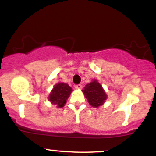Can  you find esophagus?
<instances>
[{
	"mask_svg": "<svg viewBox=\"0 0 156 156\" xmlns=\"http://www.w3.org/2000/svg\"><path fill=\"white\" fill-rule=\"evenodd\" d=\"M75 88H76V89H80L82 88V85L81 84H78V85L75 86Z\"/></svg>",
	"mask_w": 156,
	"mask_h": 156,
	"instance_id": "34e87169",
	"label": "esophagus"
}]
</instances>
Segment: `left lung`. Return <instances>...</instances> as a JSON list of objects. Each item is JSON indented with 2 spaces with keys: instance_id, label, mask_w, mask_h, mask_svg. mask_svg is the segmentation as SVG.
<instances>
[{
  "instance_id": "8db88e82",
  "label": "left lung",
  "mask_w": 156,
  "mask_h": 156,
  "mask_svg": "<svg viewBox=\"0 0 156 156\" xmlns=\"http://www.w3.org/2000/svg\"><path fill=\"white\" fill-rule=\"evenodd\" d=\"M82 92L89 104L94 108L103 105L108 98L101 84L96 79H93L90 83L87 84Z\"/></svg>"
}]
</instances>
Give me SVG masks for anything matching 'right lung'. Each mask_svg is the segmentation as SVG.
<instances>
[{
  "label": "right lung",
  "mask_w": 156,
  "mask_h": 156,
  "mask_svg": "<svg viewBox=\"0 0 156 156\" xmlns=\"http://www.w3.org/2000/svg\"><path fill=\"white\" fill-rule=\"evenodd\" d=\"M72 92V88L67 83L59 82L54 85L48 96V100L52 104L56 105L57 108H62Z\"/></svg>",
  "instance_id": "obj_1"
}]
</instances>
